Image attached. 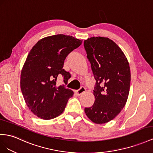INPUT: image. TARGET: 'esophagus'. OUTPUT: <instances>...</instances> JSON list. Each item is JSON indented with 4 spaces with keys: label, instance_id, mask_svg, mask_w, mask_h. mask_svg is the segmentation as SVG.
Returning <instances> with one entry per match:
<instances>
[{
    "label": "esophagus",
    "instance_id": "esophagus-1",
    "mask_svg": "<svg viewBox=\"0 0 153 153\" xmlns=\"http://www.w3.org/2000/svg\"><path fill=\"white\" fill-rule=\"evenodd\" d=\"M85 91H86V88L84 87H81L79 90L76 91V93L78 96H80L82 94L84 93Z\"/></svg>",
    "mask_w": 153,
    "mask_h": 153
}]
</instances>
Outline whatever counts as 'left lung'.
Listing matches in <instances>:
<instances>
[{"label":"left lung","instance_id":"left-lung-1","mask_svg":"<svg viewBox=\"0 0 153 153\" xmlns=\"http://www.w3.org/2000/svg\"><path fill=\"white\" fill-rule=\"evenodd\" d=\"M87 58L96 81L94 90L95 101L85 108L92 122L103 124L119 114L127 102L131 83L127 59L111 39L93 37L84 41Z\"/></svg>","mask_w":153,"mask_h":153}]
</instances>
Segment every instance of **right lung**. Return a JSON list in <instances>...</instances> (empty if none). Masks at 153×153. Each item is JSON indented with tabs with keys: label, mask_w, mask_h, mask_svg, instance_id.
<instances>
[{
	"label": "right lung",
	"mask_w": 153,
	"mask_h": 153,
	"mask_svg": "<svg viewBox=\"0 0 153 153\" xmlns=\"http://www.w3.org/2000/svg\"><path fill=\"white\" fill-rule=\"evenodd\" d=\"M82 41L58 34L39 40L30 50L21 74V88L25 102L35 115L51 120L61 114L74 92L57 86L58 76L66 85L70 74L62 68L68 55Z\"/></svg>",
	"instance_id": "add662e5"
}]
</instances>
